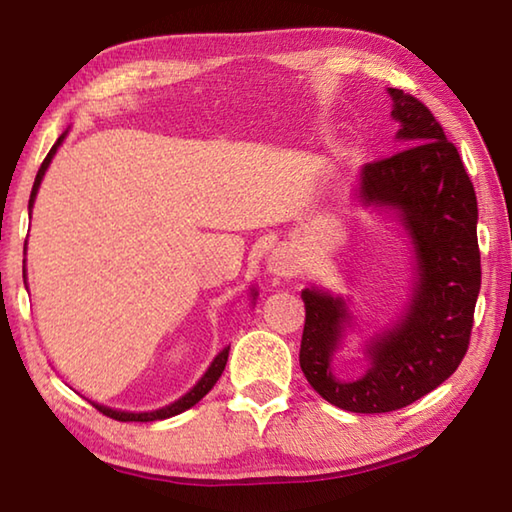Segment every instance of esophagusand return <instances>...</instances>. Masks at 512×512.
Returning a JSON list of instances; mask_svg holds the SVG:
<instances>
[{
    "label": "esophagus",
    "mask_w": 512,
    "mask_h": 512,
    "mask_svg": "<svg viewBox=\"0 0 512 512\" xmlns=\"http://www.w3.org/2000/svg\"><path fill=\"white\" fill-rule=\"evenodd\" d=\"M268 268L275 275H293V271H296V262H293V257L287 255V253H273L271 259H268Z\"/></svg>",
    "instance_id": "34e87169"
}]
</instances>
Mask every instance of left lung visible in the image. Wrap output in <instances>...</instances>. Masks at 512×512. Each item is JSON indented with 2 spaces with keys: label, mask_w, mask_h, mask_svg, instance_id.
<instances>
[{
  "label": "left lung",
  "mask_w": 512,
  "mask_h": 512,
  "mask_svg": "<svg viewBox=\"0 0 512 512\" xmlns=\"http://www.w3.org/2000/svg\"><path fill=\"white\" fill-rule=\"evenodd\" d=\"M402 151L368 162L361 201L402 212L418 250V284L402 325L370 343L372 366L357 381L332 375L345 305L316 289L302 291L305 329L300 368L311 388L343 411L388 413L420 400L461 366L481 289L476 194L456 146L420 99L391 88Z\"/></svg>",
  "instance_id": "8db88e82"
}]
</instances>
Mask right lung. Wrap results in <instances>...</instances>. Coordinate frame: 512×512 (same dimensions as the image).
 Instances as JSON below:
<instances>
[{"mask_svg":"<svg viewBox=\"0 0 512 512\" xmlns=\"http://www.w3.org/2000/svg\"><path fill=\"white\" fill-rule=\"evenodd\" d=\"M63 137H65V135L58 137V142H56L54 146H51V151L47 153V158L42 160V164H40L38 176H36V183H33V189H31L29 207L33 205V198H36V194H38L40 180H42V176H45L49 162H51V158H54V153H56V149L60 146V142H63ZM228 350H230V348H225V350L219 352V357H216V359L212 361V366L207 368V372L201 377V381H198V384L192 388V391H189L185 397H180L178 402L164 406V409H160V411H151V413H126V411H112V409H108V406H99V404H94V409H97V411L103 413V415H108V418H112V420H119V422H153V420H164V418H171V415L183 413V411H187V409H192V406H194L196 402H201L203 397L212 391L214 384H216V381H219V377H221V372L225 370V363H228Z\"/></svg>","mask_w":512,"mask_h":512,"instance_id":"1","label":"right lung"}]
</instances>
